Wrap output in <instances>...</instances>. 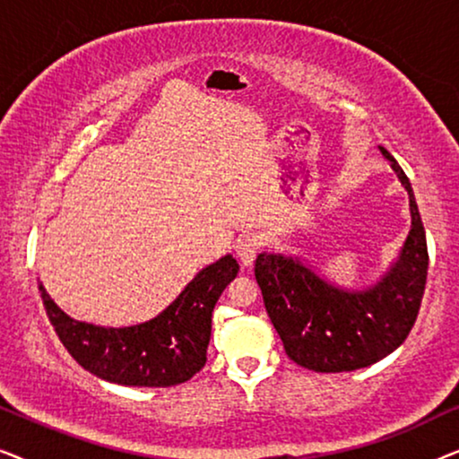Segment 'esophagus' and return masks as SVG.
I'll return each mask as SVG.
<instances>
[{"mask_svg": "<svg viewBox=\"0 0 459 459\" xmlns=\"http://www.w3.org/2000/svg\"><path fill=\"white\" fill-rule=\"evenodd\" d=\"M263 248V238L259 234H244L236 244V255L242 265H253L256 255Z\"/></svg>", "mask_w": 459, "mask_h": 459, "instance_id": "obj_1", "label": "esophagus"}]
</instances>
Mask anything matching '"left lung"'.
I'll list each match as a JSON object with an SVG mask.
<instances>
[{"instance_id": "obj_1", "label": "left lung", "mask_w": 459, "mask_h": 459, "mask_svg": "<svg viewBox=\"0 0 459 459\" xmlns=\"http://www.w3.org/2000/svg\"><path fill=\"white\" fill-rule=\"evenodd\" d=\"M380 152L410 194L411 230L399 259L378 284L342 290L294 256L261 253L255 261L256 284L286 355L313 372L372 366L391 355L416 324L429 273L426 231L410 179L388 150Z\"/></svg>"}]
</instances>
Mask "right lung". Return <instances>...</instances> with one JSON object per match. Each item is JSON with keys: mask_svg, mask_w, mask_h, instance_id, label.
<instances>
[{"mask_svg": "<svg viewBox=\"0 0 459 459\" xmlns=\"http://www.w3.org/2000/svg\"><path fill=\"white\" fill-rule=\"evenodd\" d=\"M238 269L234 256H221L196 273L160 316L129 328L77 322L49 299L43 284L39 292L60 342L87 372L125 386H175L204 368L212 309Z\"/></svg>", "mask_w": 459, "mask_h": 459, "instance_id": "obj_1", "label": "right lung"}]
</instances>
